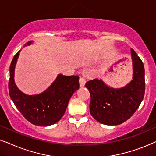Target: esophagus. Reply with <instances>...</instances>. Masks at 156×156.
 Segmentation results:
<instances>
[{
    "label": "esophagus",
    "mask_w": 156,
    "mask_h": 156,
    "mask_svg": "<svg viewBox=\"0 0 156 156\" xmlns=\"http://www.w3.org/2000/svg\"><path fill=\"white\" fill-rule=\"evenodd\" d=\"M79 84H80V88L84 87L85 85H86V79L83 78H80L79 79Z\"/></svg>",
    "instance_id": "esophagus-1"
}]
</instances>
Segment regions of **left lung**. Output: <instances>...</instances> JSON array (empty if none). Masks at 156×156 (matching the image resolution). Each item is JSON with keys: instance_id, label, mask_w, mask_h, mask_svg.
Returning a JSON list of instances; mask_svg holds the SVG:
<instances>
[{"instance_id": "1", "label": "left lung", "mask_w": 156, "mask_h": 156, "mask_svg": "<svg viewBox=\"0 0 156 156\" xmlns=\"http://www.w3.org/2000/svg\"><path fill=\"white\" fill-rule=\"evenodd\" d=\"M133 78L121 88H115L102 79L86 83L90 93V113L99 123L116 126L131 117L142 102L145 93V69L142 61L131 49Z\"/></svg>"}]
</instances>
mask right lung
Returning <instances> with one entry per match:
<instances>
[{
    "instance_id": "obj_1",
    "label": "right lung",
    "mask_w": 156,
    "mask_h": 156,
    "mask_svg": "<svg viewBox=\"0 0 156 156\" xmlns=\"http://www.w3.org/2000/svg\"><path fill=\"white\" fill-rule=\"evenodd\" d=\"M33 43V41H29L24 47ZM20 52L16 54L10 66L8 89L10 98L25 118L33 125L48 126L56 123L65 113L73 94L79 88V77L58 74L51 86L42 93L26 94L18 88L14 79Z\"/></svg>"
}]
</instances>
